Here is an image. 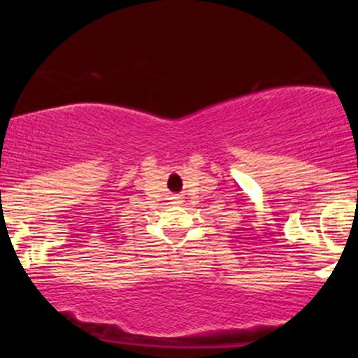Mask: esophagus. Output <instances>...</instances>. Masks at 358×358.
<instances>
[{"instance_id":"34e87169","label":"esophagus","mask_w":358,"mask_h":358,"mask_svg":"<svg viewBox=\"0 0 358 358\" xmlns=\"http://www.w3.org/2000/svg\"><path fill=\"white\" fill-rule=\"evenodd\" d=\"M182 202H183V196H182V195H175V196H171V203L180 205Z\"/></svg>"}]
</instances>
